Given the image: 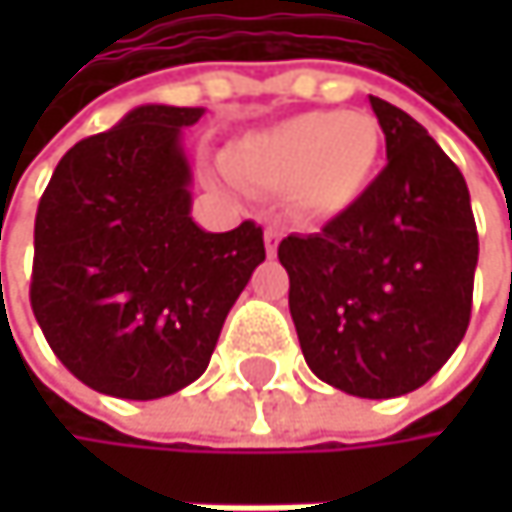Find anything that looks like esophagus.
<instances>
[{
	"label": "esophagus",
	"mask_w": 512,
	"mask_h": 512,
	"mask_svg": "<svg viewBox=\"0 0 512 512\" xmlns=\"http://www.w3.org/2000/svg\"><path fill=\"white\" fill-rule=\"evenodd\" d=\"M278 237H281V234H278V228H272V225L263 231V243H266V255L269 257L278 252Z\"/></svg>",
	"instance_id": "obj_1"
}]
</instances>
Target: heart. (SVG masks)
I'll list each match as a JSON object with an SVG mask.
<instances>
[{
  "mask_svg": "<svg viewBox=\"0 0 512 512\" xmlns=\"http://www.w3.org/2000/svg\"><path fill=\"white\" fill-rule=\"evenodd\" d=\"M382 154L370 112H302L234 142L228 174L255 192L287 195L296 216L326 222L356 207Z\"/></svg>",
  "mask_w": 512,
  "mask_h": 512,
  "instance_id": "obj_1",
  "label": "heart"
}]
</instances>
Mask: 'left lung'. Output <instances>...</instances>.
<instances>
[{
    "label": "left lung",
    "instance_id": "1",
    "mask_svg": "<svg viewBox=\"0 0 512 512\" xmlns=\"http://www.w3.org/2000/svg\"><path fill=\"white\" fill-rule=\"evenodd\" d=\"M388 165L320 234H290V317L308 367L367 400L421 388L471 320L477 225L462 171L403 109L370 97Z\"/></svg>",
    "mask_w": 512,
    "mask_h": 512
}]
</instances>
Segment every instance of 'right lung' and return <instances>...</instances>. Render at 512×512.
I'll return each instance as SVG.
<instances>
[{
  "label": "right lung",
  "instance_id": "right-lung-1",
  "mask_svg": "<svg viewBox=\"0 0 512 512\" xmlns=\"http://www.w3.org/2000/svg\"><path fill=\"white\" fill-rule=\"evenodd\" d=\"M204 109L139 106L76 142L35 216L32 311L88 388L156 400L195 382L257 263L263 231L210 234L189 216L180 130Z\"/></svg>",
  "mask_w": 512,
  "mask_h": 512
}]
</instances>
